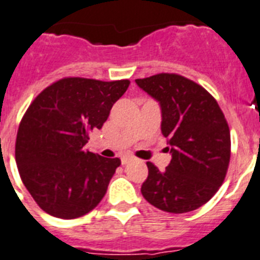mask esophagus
Instances as JSON below:
<instances>
[{
	"instance_id": "1",
	"label": "esophagus",
	"mask_w": 260,
	"mask_h": 260,
	"mask_svg": "<svg viewBox=\"0 0 260 260\" xmlns=\"http://www.w3.org/2000/svg\"><path fill=\"white\" fill-rule=\"evenodd\" d=\"M131 160H132V157H131V156H123V157H121V164H123V166H125V164L129 163Z\"/></svg>"
}]
</instances>
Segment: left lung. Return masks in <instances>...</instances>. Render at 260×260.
Instances as JSON below:
<instances>
[{
	"instance_id": "left-lung-1",
	"label": "left lung",
	"mask_w": 260,
	"mask_h": 260,
	"mask_svg": "<svg viewBox=\"0 0 260 260\" xmlns=\"http://www.w3.org/2000/svg\"><path fill=\"white\" fill-rule=\"evenodd\" d=\"M161 108V134L172 159L166 171L147 163L144 199L166 212L184 214L206 204L224 181L231 156L230 128L218 101L176 73L137 79Z\"/></svg>"
}]
</instances>
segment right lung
<instances>
[{
  "label": "right lung",
  "instance_id": "add662e5",
  "mask_svg": "<svg viewBox=\"0 0 260 260\" xmlns=\"http://www.w3.org/2000/svg\"><path fill=\"white\" fill-rule=\"evenodd\" d=\"M129 80L65 77L42 90L25 112L16 139L21 180L46 214L76 219L104 198L119 157L84 149L101 129Z\"/></svg>",
  "mask_w": 260,
  "mask_h": 260
}]
</instances>
